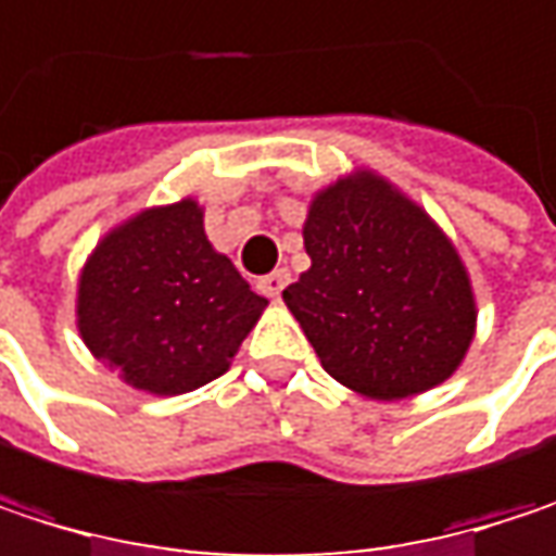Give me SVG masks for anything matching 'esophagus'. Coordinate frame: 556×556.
I'll list each match as a JSON object with an SVG mask.
<instances>
[{"mask_svg": "<svg viewBox=\"0 0 556 556\" xmlns=\"http://www.w3.org/2000/svg\"><path fill=\"white\" fill-rule=\"evenodd\" d=\"M286 282H289V274H286V270H274V274H267V277L257 279V289H261L264 295L277 299L279 292L286 289Z\"/></svg>", "mask_w": 556, "mask_h": 556, "instance_id": "obj_1", "label": "esophagus"}]
</instances>
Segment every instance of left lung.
Instances as JSON below:
<instances>
[{"label": "left lung", "mask_w": 556, "mask_h": 556, "mask_svg": "<svg viewBox=\"0 0 556 556\" xmlns=\"http://www.w3.org/2000/svg\"><path fill=\"white\" fill-rule=\"evenodd\" d=\"M312 267L282 299L321 367L374 399L444 383L473 338V292L451 241L383 179H341L308 208Z\"/></svg>", "instance_id": "8db88e82"}]
</instances>
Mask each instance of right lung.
Listing matches in <instances>:
<instances>
[{
  "instance_id": "right-lung-1",
  "label": "right lung",
  "mask_w": 556,
  "mask_h": 556,
  "mask_svg": "<svg viewBox=\"0 0 556 556\" xmlns=\"http://www.w3.org/2000/svg\"><path fill=\"white\" fill-rule=\"evenodd\" d=\"M267 299L215 254L195 202L112 231L79 277V334L135 389L179 395L228 370Z\"/></svg>"
}]
</instances>
